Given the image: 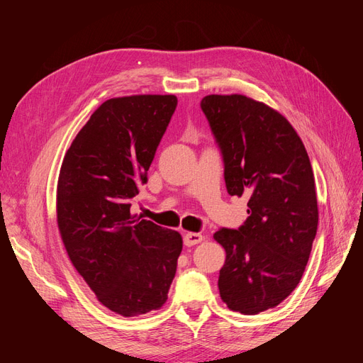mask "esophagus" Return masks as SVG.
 Masks as SVG:
<instances>
[{"label":"esophagus","instance_id":"1","mask_svg":"<svg viewBox=\"0 0 363 363\" xmlns=\"http://www.w3.org/2000/svg\"><path fill=\"white\" fill-rule=\"evenodd\" d=\"M203 239H204V236H203L201 233H191V232H189V233H184L183 242H184L186 247H192V245L200 244Z\"/></svg>","mask_w":363,"mask_h":363}]
</instances>
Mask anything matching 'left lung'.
Returning a JSON list of instances; mask_svg holds the SVG:
<instances>
[{
	"instance_id": "8db88e82",
	"label": "left lung",
	"mask_w": 363,
	"mask_h": 363,
	"mask_svg": "<svg viewBox=\"0 0 363 363\" xmlns=\"http://www.w3.org/2000/svg\"><path fill=\"white\" fill-rule=\"evenodd\" d=\"M224 162L230 195L248 196L239 228L213 235L225 250L218 288L228 309L256 315L280 304L300 283L318 227L309 156L289 121L245 95L201 100Z\"/></svg>"
}]
</instances>
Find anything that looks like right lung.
<instances>
[{
	"instance_id": "obj_1",
	"label": "right lung",
	"mask_w": 363,
	"mask_h": 363,
	"mask_svg": "<svg viewBox=\"0 0 363 363\" xmlns=\"http://www.w3.org/2000/svg\"><path fill=\"white\" fill-rule=\"evenodd\" d=\"M175 107L174 95L104 101L60 168L57 224L65 248L98 301L123 316L162 307L177 271L180 233L130 213Z\"/></svg>"
}]
</instances>
